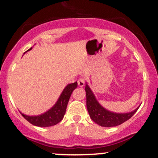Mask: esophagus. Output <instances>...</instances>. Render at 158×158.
<instances>
[{"label":"esophagus","mask_w":158,"mask_h":158,"mask_svg":"<svg viewBox=\"0 0 158 158\" xmlns=\"http://www.w3.org/2000/svg\"><path fill=\"white\" fill-rule=\"evenodd\" d=\"M85 79H83V78H80V79L78 80V85H79V87H83L85 85Z\"/></svg>","instance_id":"esophagus-1"}]
</instances>
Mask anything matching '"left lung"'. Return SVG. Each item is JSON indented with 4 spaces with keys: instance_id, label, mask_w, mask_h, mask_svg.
Wrapping results in <instances>:
<instances>
[{
    "instance_id": "8db88e82",
    "label": "left lung",
    "mask_w": 158,
    "mask_h": 158,
    "mask_svg": "<svg viewBox=\"0 0 158 158\" xmlns=\"http://www.w3.org/2000/svg\"><path fill=\"white\" fill-rule=\"evenodd\" d=\"M85 92L87 109L90 117L94 122L102 127H114L122 124L131 118L139 107L129 113H115L106 109L99 104L87 83L85 85Z\"/></svg>"
}]
</instances>
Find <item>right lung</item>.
<instances>
[{"mask_svg":"<svg viewBox=\"0 0 158 158\" xmlns=\"http://www.w3.org/2000/svg\"><path fill=\"white\" fill-rule=\"evenodd\" d=\"M30 50H32V48L29 49L27 51ZM77 88V81L68 84L61 92L60 97L58 99L55 105L44 114L37 116H28L21 113V111L20 113L29 123L35 126L50 127L55 126L60 122L64 117L65 112H66L67 106H68L72 92Z\"/></svg>","mask_w":158,"mask_h":158,"instance_id":"add662e5","label":"right lung"}]
</instances>
